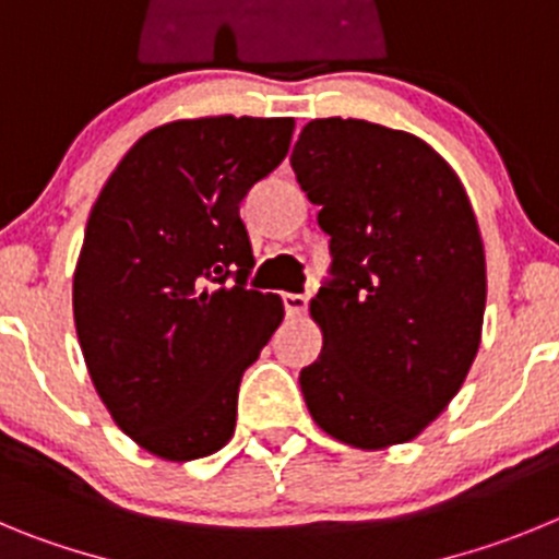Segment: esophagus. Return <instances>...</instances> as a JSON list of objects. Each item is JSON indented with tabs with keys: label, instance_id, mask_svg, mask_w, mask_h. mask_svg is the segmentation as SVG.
Returning a JSON list of instances; mask_svg holds the SVG:
<instances>
[{
	"label": "esophagus",
	"instance_id": "1",
	"mask_svg": "<svg viewBox=\"0 0 559 559\" xmlns=\"http://www.w3.org/2000/svg\"><path fill=\"white\" fill-rule=\"evenodd\" d=\"M284 309L289 317H304L309 309V295H295V292H286L284 295Z\"/></svg>",
	"mask_w": 559,
	"mask_h": 559
}]
</instances>
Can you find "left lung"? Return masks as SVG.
Returning a JSON list of instances; mask_svg holds the SVG:
<instances>
[{
  "label": "left lung",
  "mask_w": 559,
  "mask_h": 559,
  "mask_svg": "<svg viewBox=\"0 0 559 559\" xmlns=\"http://www.w3.org/2000/svg\"><path fill=\"white\" fill-rule=\"evenodd\" d=\"M289 160L334 255L309 304L323 350L300 370L306 406L345 445H399L451 404L479 350L476 214L449 160L404 130L314 119Z\"/></svg>",
  "instance_id": "1"
}]
</instances>
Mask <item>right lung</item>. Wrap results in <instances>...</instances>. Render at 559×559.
<instances>
[{"label": "right lung", "mask_w": 559, "mask_h": 559, "mask_svg": "<svg viewBox=\"0 0 559 559\" xmlns=\"http://www.w3.org/2000/svg\"><path fill=\"white\" fill-rule=\"evenodd\" d=\"M295 119H178L144 133L85 225L72 306L85 367L114 424L189 462L234 437L242 373L284 320L245 286L239 203L289 153Z\"/></svg>", "instance_id": "1"}]
</instances>
